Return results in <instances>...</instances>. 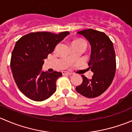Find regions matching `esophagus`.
I'll list each match as a JSON object with an SVG mask.
<instances>
[{
  "instance_id": "1",
  "label": "esophagus",
  "mask_w": 132,
  "mask_h": 132,
  "mask_svg": "<svg viewBox=\"0 0 132 132\" xmlns=\"http://www.w3.org/2000/svg\"><path fill=\"white\" fill-rule=\"evenodd\" d=\"M62 75H71V73L68 72V71H62Z\"/></svg>"
}]
</instances>
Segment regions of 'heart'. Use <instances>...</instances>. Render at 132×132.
<instances>
[{
  "label": "heart",
  "mask_w": 132,
  "mask_h": 132,
  "mask_svg": "<svg viewBox=\"0 0 132 132\" xmlns=\"http://www.w3.org/2000/svg\"><path fill=\"white\" fill-rule=\"evenodd\" d=\"M81 40V39H78V40H75V41H80ZM74 41H73V42H74Z\"/></svg>",
  "instance_id": "b5f03b06"
}]
</instances>
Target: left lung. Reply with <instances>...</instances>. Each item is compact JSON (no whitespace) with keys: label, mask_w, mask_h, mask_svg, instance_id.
I'll return each instance as SVG.
<instances>
[{"label":"left lung","mask_w":132,"mask_h":132,"mask_svg":"<svg viewBox=\"0 0 132 132\" xmlns=\"http://www.w3.org/2000/svg\"><path fill=\"white\" fill-rule=\"evenodd\" d=\"M91 45V56L88 65L93 75L87 79L82 75V83L76 91L87 98L101 95L111 84L116 69V54L113 43L103 32L89 29L78 32Z\"/></svg>","instance_id":"obj_1"}]
</instances>
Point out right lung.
I'll use <instances>...</instances> for the list:
<instances>
[{
  "label": "right lung",
  "mask_w": 132,
  "mask_h": 132,
  "mask_svg": "<svg viewBox=\"0 0 132 132\" xmlns=\"http://www.w3.org/2000/svg\"><path fill=\"white\" fill-rule=\"evenodd\" d=\"M69 34L31 32L16 41L11 54V69L17 86L27 98L41 102L56 91V81L62 73L44 72L42 67L44 59Z\"/></svg>",
  "instance_id": "1"
}]
</instances>
